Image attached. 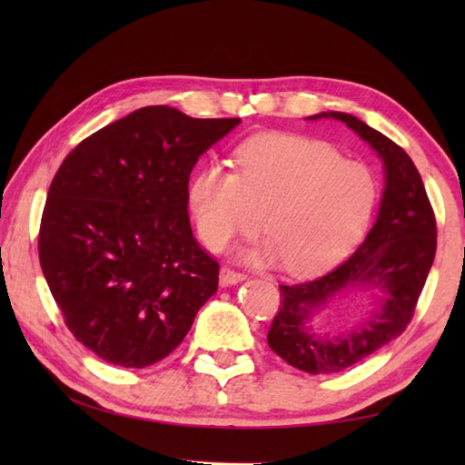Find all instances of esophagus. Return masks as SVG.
Returning <instances> with one entry per match:
<instances>
[{
    "label": "esophagus",
    "mask_w": 465,
    "mask_h": 465,
    "mask_svg": "<svg viewBox=\"0 0 465 465\" xmlns=\"http://www.w3.org/2000/svg\"><path fill=\"white\" fill-rule=\"evenodd\" d=\"M242 280H245V275L242 272H238V270L227 268V265H223L222 272H220L222 285H233V283H240Z\"/></svg>",
    "instance_id": "1"
}]
</instances>
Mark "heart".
Listing matches in <instances>:
<instances>
[{
  "instance_id": "obj_1",
  "label": "heart",
  "mask_w": 465,
  "mask_h": 465,
  "mask_svg": "<svg viewBox=\"0 0 465 465\" xmlns=\"http://www.w3.org/2000/svg\"><path fill=\"white\" fill-rule=\"evenodd\" d=\"M238 173L207 163L190 182V210L207 248L263 230L270 240L252 263L283 262L295 275L331 268L368 225L378 183L363 163L341 160L331 145L293 134H262L235 150Z\"/></svg>"
}]
</instances>
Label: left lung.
I'll return each instance as SVG.
<instances>
[{"instance_id": "8db88e82", "label": "left lung", "mask_w": 465, "mask_h": 465, "mask_svg": "<svg viewBox=\"0 0 465 465\" xmlns=\"http://www.w3.org/2000/svg\"><path fill=\"white\" fill-rule=\"evenodd\" d=\"M333 117L368 142L383 160L385 190L380 213L365 242L348 260L322 278L280 285V308L270 325V348L293 368L308 373H335L368 358L403 333L428 280L438 245V225L418 167L390 137L358 117ZM380 287L386 292L381 310L348 334H318L311 318L345 289Z\"/></svg>"}]
</instances>
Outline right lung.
<instances>
[{"mask_svg":"<svg viewBox=\"0 0 465 465\" xmlns=\"http://www.w3.org/2000/svg\"><path fill=\"white\" fill-rule=\"evenodd\" d=\"M242 120L147 105L85 137L49 185L42 272L67 330L122 368L170 355L217 292L220 263L192 233L187 183Z\"/></svg>","mask_w":465,"mask_h":465,"instance_id":"add662e5","label":"right lung"}]
</instances>
